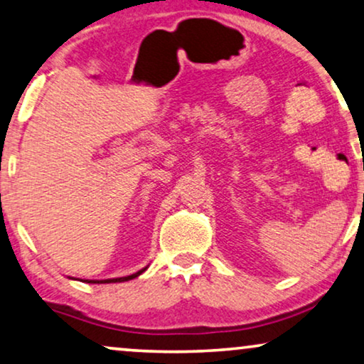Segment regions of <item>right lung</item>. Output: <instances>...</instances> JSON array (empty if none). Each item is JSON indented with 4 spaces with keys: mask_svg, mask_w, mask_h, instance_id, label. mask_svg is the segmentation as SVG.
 Wrapping results in <instances>:
<instances>
[{
    "mask_svg": "<svg viewBox=\"0 0 364 364\" xmlns=\"http://www.w3.org/2000/svg\"><path fill=\"white\" fill-rule=\"evenodd\" d=\"M145 270H146V267H145V269H141V270H138V272L132 274V275H127V277H119V279H107V280H84V282H87V284H114V282H127V280H132V279L138 277V275L145 272Z\"/></svg>",
    "mask_w": 364,
    "mask_h": 364,
    "instance_id": "right-lung-1",
    "label": "right lung"
}]
</instances>
